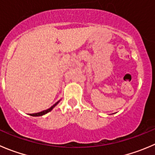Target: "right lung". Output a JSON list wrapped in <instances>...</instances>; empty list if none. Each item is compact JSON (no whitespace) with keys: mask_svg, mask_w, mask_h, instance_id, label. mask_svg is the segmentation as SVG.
I'll use <instances>...</instances> for the list:
<instances>
[{"mask_svg":"<svg viewBox=\"0 0 155 155\" xmlns=\"http://www.w3.org/2000/svg\"><path fill=\"white\" fill-rule=\"evenodd\" d=\"M60 101H61V100H60ZM60 101H58L56 102V103H55L54 104L52 105V106L50 108H48V109L45 110H43V111H41V112H39V113H36V114H30V115L32 116V117H40V116L45 115V114H48V113L50 112L51 110H53V108L55 106H57V104H58L59 103Z\"/></svg>","mask_w":155,"mask_h":155,"instance_id":"obj_1","label":"right lung"}]
</instances>
